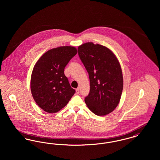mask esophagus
Listing matches in <instances>:
<instances>
[{
    "instance_id": "obj_1",
    "label": "esophagus",
    "mask_w": 160,
    "mask_h": 160,
    "mask_svg": "<svg viewBox=\"0 0 160 160\" xmlns=\"http://www.w3.org/2000/svg\"><path fill=\"white\" fill-rule=\"evenodd\" d=\"M76 93L77 94H78L80 93V88H78L77 89H76Z\"/></svg>"
}]
</instances>
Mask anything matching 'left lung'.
Segmentation results:
<instances>
[{"label": "left lung", "instance_id": "8db88e82", "mask_svg": "<svg viewBox=\"0 0 160 160\" xmlns=\"http://www.w3.org/2000/svg\"><path fill=\"white\" fill-rule=\"evenodd\" d=\"M78 54L90 80V92L84 99L87 106L98 116L109 114L118 106L123 90L119 61L106 47L93 42L79 46Z\"/></svg>", "mask_w": 160, "mask_h": 160}]
</instances>
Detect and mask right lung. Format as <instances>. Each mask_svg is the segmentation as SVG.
Instances as JSON below:
<instances>
[{
  "mask_svg": "<svg viewBox=\"0 0 160 160\" xmlns=\"http://www.w3.org/2000/svg\"><path fill=\"white\" fill-rule=\"evenodd\" d=\"M77 53L76 48L71 46L51 49L39 58L33 69L32 95L38 106L46 112H59L76 93L65 76L64 69Z\"/></svg>",
  "mask_w": 160,
  "mask_h": 160,
  "instance_id": "1",
  "label": "right lung"
}]
</instances>
